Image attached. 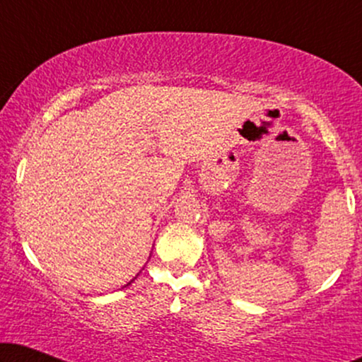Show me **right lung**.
Returning a JSON list of instances; mask_svg holds the SVG:
<instances>
[{
  "instance_id": "obj_1",
  "label": "right lung",
  "mask_w": 362,
  "mask_h": 362,
  "mask_svg": "<svg viewBox=\"0 0 362 362\" xmlns=\"http://www.w3.org/2000/svg\"><path fill=\"white\" fill-rule=\"evenodd\" d=\"M128 285H130V284H128Z\"/></svg>"
}]
</instances>
